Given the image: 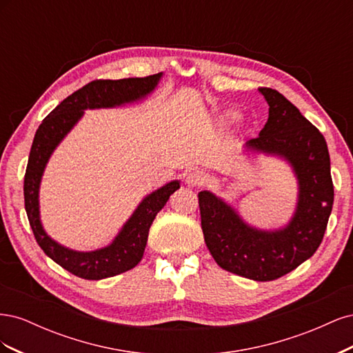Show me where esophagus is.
<instances>
[{
    "mask_svg": "<svg viewBox=\"0 0 353 353\" xmlns=\"http://www.w3.org/2000/svg\"><path fill=\"white\" fill-rule=\"evenodd\" d=\"M206 183H208V175L203 172V170L193 169L191 172L187 174L185 184L188 187H203Z\"/></svg>",
    "mask_w": 353,
    "mask_h": 353,
    "instance_id": "esophagus-1",
    "label": "esophagus"
}]
</instances>
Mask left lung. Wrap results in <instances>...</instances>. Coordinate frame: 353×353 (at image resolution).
Segmentation results:
<instances>
[{"label":"left lung","mask_w":353,"mask_h":353,"mask_svg":"<svg viewBox=\"0 0 353 353\" xmlns=\"http://www.w3.org/2000/svg\"><path fill=\"white\" fill-rule=\"evenodd\" d=\"M259 91L270 105L268 122L248 141L256 152L284 157L299 179L297 209L279 231L254 230L209 191H200L201 230L221 268L254 281H272L296 270L316 252L333 209L334 187L323 134L294 104L272 88Z\"/></svg>","instance_id":"1"}]
</instances>
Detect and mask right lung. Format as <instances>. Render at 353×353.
<instances>
[{
    "label": "right lung",
    "mask_w": 353,
    "mask_h": 353,
    "mask_svg": "<svg viewBox=\"0 0 353 353\" xmlns=\"http://www.w3.org/2000/svg\"><path fill=\"white\" fill-rule=\"evenodd\" d=\"M160 77L162 73L150 74L145 78L92 81L63 100L37 130L30 147L23 184L28 219L37 243L48 258L79 279H109V276L130 271L138 265L144 254L148 231L157 212L162 210L170 194L179 188V183L172 181L147 196L130 221L125 223L119 236L108 248L94 252H74L51 240L41 225L38 191L42 172L52 150L72 130V126L81 119L85 109L113 108V105L140 100L154 90Z\"/></svg>",
    "instance_id": "obj_1"
}]
</instances>
